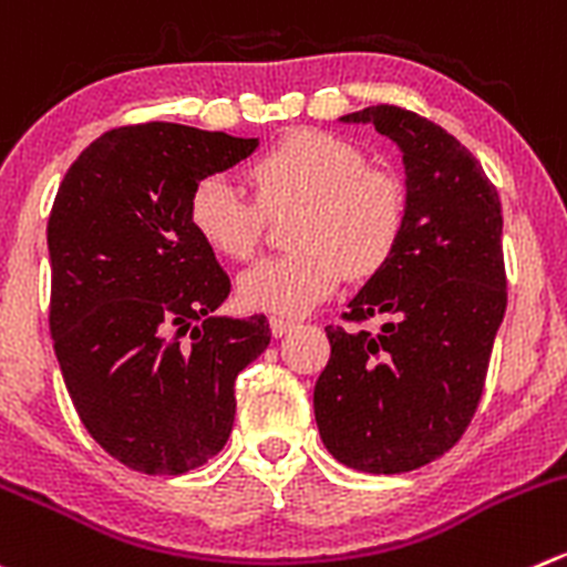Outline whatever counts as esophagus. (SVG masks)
Returning a JSON list of instances; mask_svg holds the SVG:
<instances>
[{
	"label": "esophagus",
	"instance_id": "1",
	"mask_svg": "<svg viewBox=\"0 0 567 567\" xmlns=\"http://www.w3.org/2000/svg\"><path fill=\"white\" fill-rule=\"evenodd\" d=\"M268 327H271L274 338H285L288 332H293L296 323L288 321V318H271V323H268Z\"/></svg>",
	"mask_w": 567,
	"mask_h": 567
}]
</instances>
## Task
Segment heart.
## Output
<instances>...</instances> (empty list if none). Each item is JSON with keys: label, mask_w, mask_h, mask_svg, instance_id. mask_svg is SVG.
I'll list each match as a JSON object with an SVG mask.
<instances>
[{"label": "heart", "mask_w": 567, "mask_h": 567, "mask_svg": "<svg viewBox=\"0 0 567 567\" xmlns=\"http://www.w3.org/2000/svg\"><path fill=\"white\" fill-rule=\"evenodd\" d=\"M256 205L229 174L199 179L188 202L190 227L216 255L249 260L262 238V210L299 207L290 255L266 257L240 274V301L274 316H301L334 293L346 271H379L404 229V190L368 168L354 144L323 130H296L249 168Z\"/></svg>", "instance_id": "b5f03b06"}]
</instances>
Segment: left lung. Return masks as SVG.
<instances>
[{
  "label": "left lung",
  "mask_w": 567,
  "mask_h": 567,
  "mask_svg": "<svg viewBox=\"0 0 567 567\" xmlns=\"http://www.w3.org/2000/svg\"><path fill=\"white\" fill-rule=\"evenodd\" d=\"M373 124L404 163L395 251L349 301V321L384 316L379 334L327 327L312 393L327 452L365 474H404L463 437L507 310L502 202L480 161L443 126L393 104L340 115Z\"/></svg>",
  "instance_id": "left-lung-1"
}]
</instances>
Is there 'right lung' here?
<instances>
[{
    "instance_id": "right-lung-1",
    "label": "right lung",
    "mask_w": 567,
    "mask_h": 567,
    "mask_svg": "<svg viewBox=\"0 0 567 567\" xmlns=\"http://www.w3.org/2000/svg\"><path fill=\"white\" fill-rule=\"evenodd\" d=\"M257 146L185 124L118 126L54 196V354L93 441L141 474L177 476L221 452L235 377L271 340L266 316H218L229 277L188 218L196 183Z\"/></svg>"
}]
</instances>
